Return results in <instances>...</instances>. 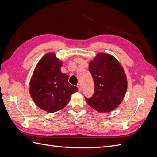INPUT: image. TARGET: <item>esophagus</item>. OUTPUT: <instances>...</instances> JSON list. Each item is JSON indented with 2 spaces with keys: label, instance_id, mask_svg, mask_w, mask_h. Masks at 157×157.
<instances>
[{
  "label": "esophagus",
  "instance_id": "34e87169",
  "mask_svg": "<svg viewBox=\"0 0 157 157\" xmlns=\"http://www.w3.org/2000/svg\"><path fill=\"white\" fill-rule=\"evenodd\" d=\"M77 87H78V90H79V92H80L82 90V88H81V86H80V84H78L77 85Z\"/></svg>",
  "mask_w": 157,
  "mask_h": 157
}]
</instances>
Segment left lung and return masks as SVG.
<instances>
[{"instance_id": "left-lung-1", "label": "left lung", "mask_w": 157, "mask_h": 157, "mask_svg": "<svg viewBox=\"0 0 157 157\" xmlns=\"http://www.w3.org/2000/svg\"><path fill=\"white\" fill-rule=\"evenodd\" d=\"M94 82V93L86 98L88 105L100 113L112 111L124 99L127 90V79L121 65L105 53L99 54L89 66Z\"/></svg>"}]
</instances>
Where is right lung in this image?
<instances>
[{"label": "right lung", "mask_w": 157, "mask_h": 157, "mask_svg": "<svg viewBox=\"0 0 157 157\" xmlns=\"http://www.w3.org/2000/svg\"><path fill=\"white\" fill-rule=\"evenodd\" d=\"M62 63L53 53L45 55L38 63L30 82V94L36 105L48 113L65 107L71 95L78 91L68 82V75L61 72Z\"/></svg>", "instance_id": "1"}]
</instances>
